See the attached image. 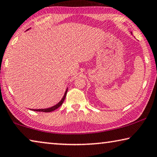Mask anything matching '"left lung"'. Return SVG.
I'll use <instances>...</instances> for the list:
<instances>
[{
    "mask_svg": "<svg viewBox=\"0 0 157 157\" xmlns=\"http://www.w3.org/2000/svg\"><path fill=\"white\" fill-rule=\"evenodd\" d=\"M131 34H132V33H131Z\"/></svg>",
    "mask_w": 157,
    "mask_h": 157,
    "instance_id": "1",
    "label": "left lung"
}]
</instances>
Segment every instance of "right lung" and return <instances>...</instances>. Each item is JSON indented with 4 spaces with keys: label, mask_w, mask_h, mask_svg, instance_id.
<instances>
[{
    "label": "right lung",
    "mask_w": 157,
    "mask_h": 157,
    "mask_svg": "<svg viewBox=\"0 0 157 157\" xmlns=\"http://www.w3.org/2000/svg\"><path fill=\"white\" fill-rule=\"evenodd\" d=\"M28 30H29V29ZM28 30H27V31H28ZM67 91H68V88L66 89L65 93H64L63 96L62 97L61 100L59 101L58 103H56V105H54L52 106V107H50V108H44V109H30V110H33V111H36V112H44V113H49V112H52V111L55 110L56 109L58 108L59 107H60L62 105V103H63V101H64V100H65L66 96Z\"/></svg>",
    "instance_id": "right-lung-1"
}]
</instances>
